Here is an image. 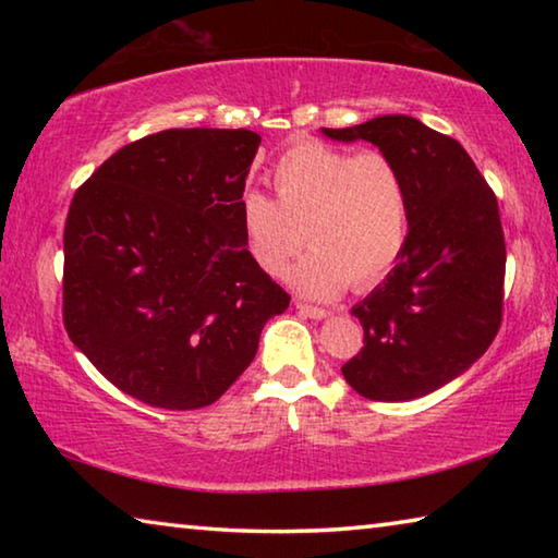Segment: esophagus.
<instances>
[{"mask_svg": "<svg viewBox=\"0 0 558 558\" xmlns=\"http://www.w3.org/2000/svg\"><path fill=\"white\" fill-rule=\"evenodd\" d=\"M295 307L300 310L302 315H307V317H313V319H323V317L329 315V310L317 307V305H310V302H300V300H298Z\"/></svg>", "mask_w": 558, "mask_h": 558, "instance_id": "obj_1", "label": "esophagus"}]
</instances>
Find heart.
<instances>
[{
    "mask_svg": "<svg viewBox=\"0 0 558 558\" xmlns=\"http://www.w3.org/2000/svg\"><path fill=\"white\" fill-rule=\"evenodd\" d=\"M276 199L245 192L239 219L245 248L270 278H280L302 245L292 282L329 300L354 286L372 288L401 260L411 231V199L401 167L381 149H342L302 140L270 167Z\"/></svg>",
    "mask_w": 558,
    "mask_h": 558,
    "instance_id": "b5f03b06",
    "label": "heart"
}]
</instances>
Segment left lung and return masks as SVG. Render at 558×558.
<instances>
[{"label":"left lung","instance_id":"left-lung-1","mask_svg":"<svg viewBox=\"0 0 558 558\" xmlns=\"http://www.w3.org/2000/svg\"><path fill=\"white\" fill-rule=\"evenodd\" d=\"M323 132L391 155L411 199L401 260L352 307L364 347L342 374L364 399H418L470 369L502 325L507 251L497 196L458 140L415 118Z\"/></svg>","mask_w":558,"mask_h":558}]
</instances>
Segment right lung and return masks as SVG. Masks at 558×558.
<instances>
[{
  "label": "right lung",
  "mask_w": 558,
  "mask_h": 558,
  "mask_svg": "<svg viewBox=\"0 0 558 558\" xmlns=\"http://www.w3.org/2000/svg\"><path fill=\"white\" fill-rule=\"evenodd\" d=\"M260 135L162 130L75 189L63 327L122 393L192 411L221 399L290 295L245 248L239 199Z\"/></svg>",
  "instance_id": "right-lung-1"
}]
</instances>
